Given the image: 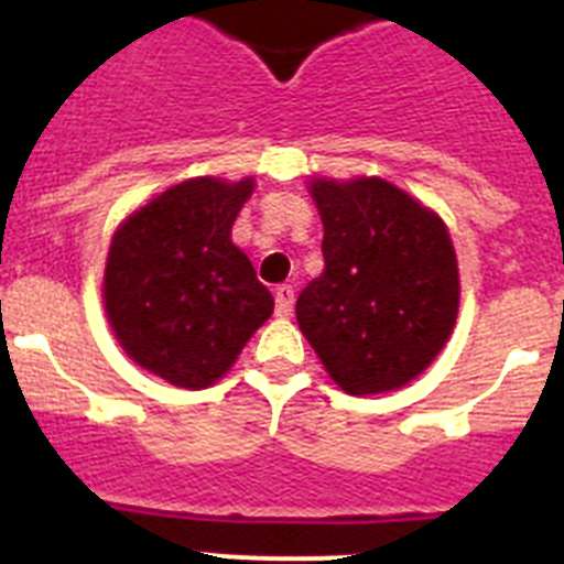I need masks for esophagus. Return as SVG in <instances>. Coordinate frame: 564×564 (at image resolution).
<instances>
[{
  "instance_id": "1",
  "label": "esophagus",
  "mask_w": 564,
  "mask_h": 564,
  "mask_svg": "<svg viewBox=\"0 0 564 564\" xmlns=\"http://www.w3.org/2000/svg\"><path fill=\"white\" fill-rule=\"evenodd\" d=\"M273 299H276V316H291L293 288L291 285H279L276 291H273Z\"/></svg>"
}]
</instances>
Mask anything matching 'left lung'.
Listing matches in <instances>:
<instances>
[{
    "mask_svg": "<svg viewBox=\"0 0 564 564\" xmlns=\"http://www.w3.org/2000/svg\"><path fill=\"white\" fill-rule=\"evenodd\" d=\"M325 271L296 299L299 327L350 395L398 390L449 341L457 259L437 214L381 177L311 186Z\"/></svg>",
    "mask_w": 564,
    "mask_h": 564,
    "instance_id": "1",
    "label": "left lung"
}]
</instances>
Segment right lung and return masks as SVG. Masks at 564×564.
I'll return each mask as SVG.
<instances>
[{"instance_id":"add662e5","label":"right lung","mask_w":564,"mask_h":564,"mask_svg":"<svg viewBox=\"0 0 564 564\" xmlns=\"http://www.w3.org/2000/svg\"><path fill=\"white\" fill-rule=\"evenodd\" d=\"M253 181L194 177L158 194L112 237L104 305L123 350L174 387L203 390L237 361L273 296L231 226Z\"/></svg>"}]
</instances>
